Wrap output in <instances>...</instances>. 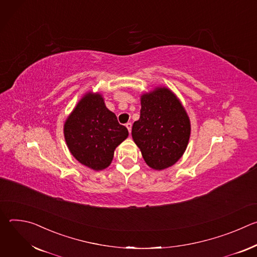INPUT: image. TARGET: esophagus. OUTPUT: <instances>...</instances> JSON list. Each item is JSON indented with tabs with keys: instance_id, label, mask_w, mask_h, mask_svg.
<instances>
[{
	"instance_id": "obj_1",
	"label": "esophagus",
	"mask_w": 257,
	"mask_h": 257,
	"mask_svg": "<svg viewBox=\"0 0 257 257\" xmlns=\"http://www.w3.org/2000/svg\"><path fill=\"white\" fill-rule=\"evenodd\" d=\"M126 128L128 129V131H129V133L131 132V128H132V124L131 123H127L126 124Z\"/></svg>"
}]
</instances>
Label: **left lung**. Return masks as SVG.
<instances>
[{"instance_id": "1", "label": "left lung", "mask_w": 257, "mask_h": 257, "mask_svg": "<svg viewBox=\"0 0 257 257\" xmlns=\"http://www.w3.org/2000/svg\"><path fill=\"white\" fill-rule=\"evenodd\" d=\"M140 118L132 127V138L143 160L155 170L176 164L185 153L190 137V120L175 93L157 87L141 95Z\"/></svg>"}]
</instances>
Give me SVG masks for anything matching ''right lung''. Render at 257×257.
Instances as JSON below:
<instances>
[{"label":"right lung","instance_id":"1","mask_svg":"<svg viewBox=\"0 0 257 257\" xmlns=\"http://www.w3.org/2000/svg\"><path fill=\"white\" fill-rule=\"evenodd\" d=\"M128 135L127 128L119 124L97 92H87L64 124V136L71 155L94 171L111 165L116 148Z\"/></svg>","mask_w":257,"mask_h":257}]
</instances>
